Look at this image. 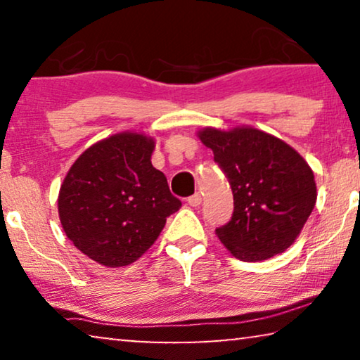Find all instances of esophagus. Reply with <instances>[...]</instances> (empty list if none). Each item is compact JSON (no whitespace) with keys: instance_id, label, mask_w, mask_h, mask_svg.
I'll use <instances>...</instances> for the list:
<instances>
[{"instance_id":"34e87169","label":"esophagus","mask_w":360,"mask_h":360,"mask_svg":"<svg viewBox=\"0 0 360 360\" xmlns=\"http://www.w3.org/2000/svg\"><path fill=\"white\" fill-rule=\"evenodd\" d=\"M188 205L190 206H193V208H196V206H200L201 205V195L200 193H195V195H191L188 200Z\"/></svg>"}]
</instances>
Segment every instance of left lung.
I'll return each mask as SVG.
<instances>
[{
  "instance_id": "left-lung-1",
  "label": "left lung",
  "mask_w": 360,
  "mask_h": 360,
  "mask_svg": "<svg viewBox=\"0 0 360 360\" xmlns=\"http://www.w3.org/2000/svg\"><path fill=\"white\" fill-rule=\"evenodd\" d=\"M234 195L233 218L216 236L236 259L260 262L287 250L316 203V181L308 162L269 132L252 126L201 127Z\"/></svg>"
}]
</instances>
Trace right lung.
I'll return each instance as SVG.
<instances>
[{"label":"right lung","mask_w":360,"mask_h":360,"mask_svg":"<svg viewBox=\"0 0 360 360\" xmlns=\"http://www.w3.org/2000/svg\"><path fill=\"white\" fill-rule=\"evenodd\" d=\"M155 137L122 131L88 147L68 169L57 198L72 244L105 267L136 262L180 210L165 175L152 165Z\"/></svg>","instance_id":"right-lung-1"}]
</instances>
